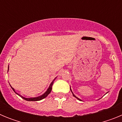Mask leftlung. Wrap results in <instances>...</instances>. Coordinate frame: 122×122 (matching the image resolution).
Listing matches in <instances>:
<instances>
[{
  "instance_id": "left-lung-1",
  "label": "left lung",
  "mask_w": 122,
  "mask_h": 122,
  "mask_svg": "<svg viewBox=\"0 0 122 122\" xmlns=\"http://www.w3.org/2000/svg\"><path fill=\"white\" fill-rule=\"evenodd\" d=\"M70 90H71V92H72V93H73V97H75V98H77V100H80V101H81V100H80V99H79V98H77V97H76V96L74 95V93H73V92H72L71 89V87H70Z\"/></svg>"
}]
</instances>
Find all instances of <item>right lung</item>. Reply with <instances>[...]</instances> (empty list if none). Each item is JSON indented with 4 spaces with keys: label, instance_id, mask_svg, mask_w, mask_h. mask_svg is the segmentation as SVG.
<instances>
[{
    "label": "right lung",
    "instance_id": "add662e5",
    "mask_svg": "<svg viewBox=\"0 0 122 122\" xmlns=\"http://www.w3.org/2000/svg\"><path fill=\"white\" fill-rule=\"evenodd\" d=\"M8 69H9V66H8ZM55 79H56V78H55ZM55 79H54V80H53V81H52V82L51 83L50 86H49V88H48V90H47V91H46V92H45V93H44V94H43V95H42L40 96V97H35V98H27L23 97H22V96H21V95H19V94H18V93H17L16 92H15V89H14L13 88V87H11V89H13V91L15 92V93H16L17 95H19V97H21L22 98L24 99L25 100H26V101H40V100H43V99L45 98H46V97H47V96H48V95H49V93H51V90H52V84H53L54 81Z\"/></svg>",
    "mask_w": 122,
    "mask_h": 122
}]
</instances>
